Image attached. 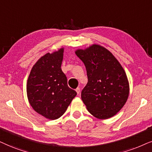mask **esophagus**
Returning a JSON list of instances; mask_svg holds the SVG:
<instances>
[{"mask_svg": "<svg viewBox=\"0 0 152 152\" xmlns=\"http://www.w3.org/2000/svg\"><path fill=\"white\" fill-rule=\"evenodd\" d=\"M76 93H77L78 94H79V93H80V88H77L76 89Z\"/></svg>", "mask_w": 152, "mask_h": 152, "instance_id": "esophagus-1", "label": "esophagus"}]
</instances>
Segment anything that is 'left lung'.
<instances>
[{"mask_svg": "<svg viewBox=\"0 0 152 152\" xmlns=\"http://www.w3.org/2000/svg\"><path fill=\"white\" fill-rule=\"evenodd\" d=\"M75 53L87 70L88 82L81 92L86 108L100 120L115 116L129 95V83L124 68L110 50L99 44L79 48Z\"/></svg>", "mask_w": 152, "mask_h": 152, "instance_id": "obj_1", "label": "left lung"}]
</instances>
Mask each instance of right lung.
<instances>
[{
	"instance_id": "right-lung-1",
	"label": "right lung",
	"mask_w": 152,
	"mask_h": 152,
	"mask_svg": "<svg viewBox=\"0 0 152 152\" xmlns=\"http://www.w3.org/2000/svg\"><path fill=\"white\" fill-rule=\"evenodd\" d=\"M64 50L62 47L42 56L32 66L27 80L30 105L38 114L50 120L61 117L77 94L68 87L62 71Z\"/></svg>"
}]
</instances>
